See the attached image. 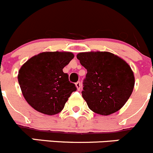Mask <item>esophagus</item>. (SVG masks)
<instances>
[{"label":"esophagus","instance_id":"34e87169","mask_svg":"<svg viewBox=\"0 0 153 153\" xmlns=\"http://www.w3.org/2000/svg\"><path fill=\"white\" fill-rule=\"evenodd\" d=\"M76 86L77 88V90H80L81 88V83L80 82H76Z\"/></svg>","mask_w":153,"mask_h":153}]
</instances>
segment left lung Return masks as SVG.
<instances>
[{"instance_id":"obj_1","label":"left lung","mask_w":153,"mask_h":153,"mask_svg":"<svg viewBox=\"0 0 153 153\" xmlns=\"http://www.w3.org/2000/svg\"><path fill=\"white\" fill-rule=\"evenodd\" d=\"M76 58L87 70L82 94L90 110L103 116L120 110L134 85L131 67L107 52H81Z\"/></svg>"}]
</instances>
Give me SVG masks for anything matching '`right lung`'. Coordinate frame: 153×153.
<instances>
[{
  "label": "right lung",
  "mask_w": 153,
  "mask_h": 153,
  "mask_svg": "<svg viewBox=\"0 0 153 153\" xmlns=\"http://www.w3.org/2000/svg\"><path fill=\"white\" fill-rule=\"evenodd\" d=\"M71 52H46L30 58L19 71L18 81L26 101L34 110L55 115L63 110L75 84L63 68L74 59Z\"/></svg>",
  "instance_id": "1"
}]
</instances>
